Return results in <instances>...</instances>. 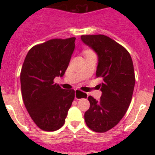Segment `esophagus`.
I'll return each instance as SVG.
<instances>
[{
    "mask_svg": "<svg viewBox=\"0 0 155 155\" xmlns=\"http://www.w3.org/2000/svg\"><path fill=\"white\" fill-rule=\"evenodd\" d=\"M87 94H85L84 92H81V91H78V90H75V98L77 100H79L80 98H87Z\"/></svg>",
    "mask_w": 155,
    "mask_h": 155,
    "instance_id": "34e87169",
    "label": "esophagus"
}]
</instances>
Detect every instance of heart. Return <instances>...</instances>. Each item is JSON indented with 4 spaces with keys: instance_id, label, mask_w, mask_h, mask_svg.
Here are the masks:
<instances>
[{
    "instance_id": "1",
    "label": "heart",
    "mask_w": 155,
    "mask_h": 155,
    "mask_svg": "<svg viewBox=\"0 0 155 155\" xmlns=\"http://www.w3.org/2000/svg\"><path fill=\"white\" fill-rule=\"evenodd\" d=\"M87 52H91L90 50H87V51H85V53H87Z\"/></svg>"
}]
</instances>
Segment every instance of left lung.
Listing matches in <instances>:
<instances>
[{"label": "left lung", "instance_id": "1", "mask_svg": "<svg viewBox=\"0 0 155 155\" xmlns=\"http://www.w3.org/2000/svg\"><path fill=\"white\" fill-rule=\"evenodd\" d=\"M81 40L95 51L98 57L96 78L102 94L99 100L88 96L90 108L84 120L91 130L104 133L118 124L131 102L135 74L129 52L118 42L104 35H84Z\"/></svg>", "mask_w": 155, "mask_h": 155}]
</instances>
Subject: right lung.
Returning a JSON list of instances; mask_svg holds the SVG:
<instances>
[{
  "label": "right lung",
  "mask_w": 155,
  "mask_h": 155,
  "mask_svg": "<svg viewBox=\"0 0 155 155\" xmlns=\"http://www.w3.org/2000/svg\"><path fill=\"white\" fill-rule=\"evenodd\" d=\"M75 39H53L35 45L23 63L20 74L23 102L31 120L42 130L62 127L74 99V90L63 89L53 80L65 73Z\"/></svg>",
  "instance_id": "1"
}]
</instances>
